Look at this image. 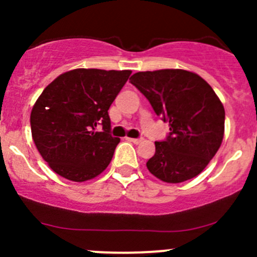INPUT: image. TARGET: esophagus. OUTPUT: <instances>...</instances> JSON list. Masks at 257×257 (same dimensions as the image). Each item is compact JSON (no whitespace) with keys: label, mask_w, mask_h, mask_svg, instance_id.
<instances>
[{"label":"esophagus","mask_w":257,"mask_h":257,"mask_svg":"<svg viewBox=\"0 0 257 257\" xmlns=\"http://www.w3.org/2000/svg\"><path fill=\"white\" fill-rule=\"evenodd\" d=\"M127 140L131 143H134V144H139V143L143 142V139H134V138H127Z\"/></svg>","instance_id":"34e87169"}]
</instances>
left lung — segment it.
Returning a JSON list of instances; mask_svg holds the SVG:
<instances>
[{"label": "left lung", "instance_id": "1", "mask_svg": "<svg viewBox=\"0 0 257 257\" xmlns=\"http://www.w3.org/2000/svg\"><path fill=\"white\" fill-rule=\"evenodd\" d=\"M170 124L165 142L147 162L149 172L165 183L196 178L219 151L224 138V105L205 79L185 69L138 72L130 78Z\"/></svg>", "mask_w": 257, "mask_h": 257}]
</instances>
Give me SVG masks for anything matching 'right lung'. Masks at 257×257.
I'll list each match as a JSON object with an SVG mask.
<instances>
[{
    "label": "right lung",
    "instance_id": "add662e5",
    "mask_svg": "<svg viewBox=\"0 0 257 257\" xmlns=\"http://www.w3.org/2000/svg\"><path fill=\"white\" fill-rule=\"evenodd\" d=\"M131 70L78 68L56 77L31 112L32 138L50 169L70 181L91 180L112 161L108 109ZM101 124L103 132H96Z\"/></svg>",
    "mask_w": 257,
    "mask_h": 257
}]
</instances>
